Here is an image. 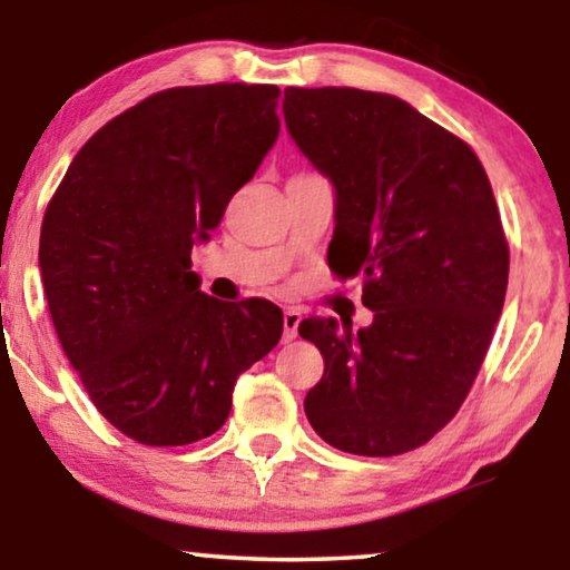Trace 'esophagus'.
Wrapping results in <instances>:
<instances>
[{
  "label": "esophagus",
  "instance_id": "1",
  "mask_svg": "<svg viewBox=\"0 0 570 570\" xmlns=\"http://www.w3.org/2000/svg\"><path fill=\"white\" fill-rule=\"evenodd\" d=\"M301 311L298 308H285L283 316V342H291L298 337V324H301Z\"/></svg>",
  "mask_w": 570,
  "mask_h": 570
}]
</instances>
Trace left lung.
Returning <instances> with one entry per match:
<instances>
[{
	"mask_svg": "<svg viewBox=\"0 0 570 570\" xmlns=\"http://www.w3.org/2000/svg\"><path fill=\"white\" fill-rule=\"evenodd\" d=\"M285 124L332 178L330 269L363 277L365 330L303 318L324 355L306 417L330 446L396 456L456 415L509 285V240L470 145L415 108L357 88H285Z\"/></svg>",
	"mask_w": 570,
	"mask_h": 570,
	"instance_id": "obj_1",
	"label": "left lung"
}]
</instances>
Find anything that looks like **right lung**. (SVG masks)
Returning <instances> with one entry per match:
<instances>
[{"mask_svg": "<svg viewBox=\"0 0 570 570\" xmlns=\"http://www.w3.org/2000/svg\"><path fill=\"white\" fill-rule=\"evenodd\" d=\"M277 85L153 92L75 155L41 225L43 291L61 350L96 410L145 446L220 431L236 379L283 334L264 298L217 301L191 272L275 145Z\"/></svg>", "mask_w": 570, "mask_h": 570, "instance_id": "add662e5", "label": "right lung"}]
</instances>
